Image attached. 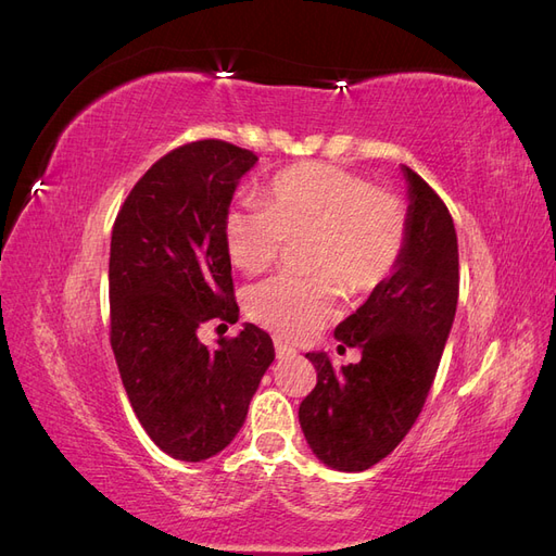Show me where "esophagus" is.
Listing matches in <instances>:
<instances>
[{
    "label": "esophagus",
    "mask_w": 556,
    "mask_h": 556,
    "mask_svg": "<svg viewBox=\"0 0 556 556\" xmlns=\"http://www.w3.org/2000/svg\"><path fill=\"white\" fill-rule=\"evenodd\" d=\"M274 345H276V357H278V359H292V357H296V350H294V348L282 345L280 341H276Z\"/></svg>",
    "instance_id": "esophagus-1"
}]
</instances>
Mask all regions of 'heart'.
Masks as SVG:
<instances>
[{
	"instance_id": "heart-1",
	"label": "heart",
	"mask_w": 556,
	"mask_h": 556,
	"mask_svg": "<svg viewBox=\"0 0 556 556\" xmlns=\"http://www.w3.org/2000/svg\"><path fill=\"white\" fill-rule=\"evenodd\" d=\"M225 245L243 274L274 266L288 241H306L311 278L276 276L248 294L257 325L280 341H308L341 313L350 294H371L406 255L410 225L403 201L343 166L306 162L285 169L266 188V204L231 206Z\"/></svg>"
}]
</instances>
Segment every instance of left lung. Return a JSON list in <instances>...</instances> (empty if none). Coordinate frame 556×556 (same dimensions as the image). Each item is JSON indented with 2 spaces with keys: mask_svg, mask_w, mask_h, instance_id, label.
I'll list each match as a JSON object with an SVG mask.
<instances>
[{
  "mask_svg": "<svg viewBox=\"0 0 556 556\" xmlns=\"http://www.w3.org/2000/svg\"><path fill=\"white\" fill-rule=\"evenodd\" d=\"M410 237L394 276L336 327L362 350L341 371L325 352H308L317 384L301 401L299 422L313 452L339 470H366L410 431L439 371L459 299V248L452 215L408 166ZM343 348V345H341Z\"/></svg>",
  "mask_w": 556,
  "mask_h": 556,
  "instance_id": "left-lung-1",
  "label": "left lung"
}]
</instances>
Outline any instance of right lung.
I'll return each mask as SVG.
<instances>
[{
    "label": "right lung",
    "mask_w": 556,
    "mask_h": 556,
    "mask_svg": "<svg viewBox=\"0 0 556 556\" xmlns=\"http://www.w3.org/2000/svg\"><path fill=\"white\" fill-rule=\"evenodd\" d=\"M252 150L220 139L174 148L137 180L111 233V348L141 427L169 457L201 462L245 422L274 362L271 336L245 325L208 348L199 327L233 325L225 215Z\"/></svg>",
    "instance_id": "1"
}]
</instances>
